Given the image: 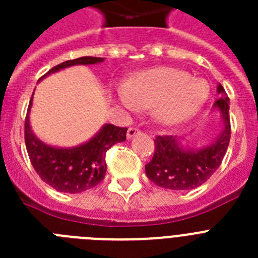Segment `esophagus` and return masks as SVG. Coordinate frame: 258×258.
Listing matches in <instances>:
<instances>
[{
    "instance_id": "1",
    "label": "esophagus",
    "mask_w": 258,
    "mask_h": 258,
    "mask_svg": "<svg viewBox=\"0 0 258 258\" xmlns=\"http://www.w3.org/2000/svg\"><path fill=\"white\" fill-rule=\"evenodd\" d=\"M137 134H139V128H137V127H130V128L127 130V138H128V139L135 137Z\"/></svg>"
}]
</instances>
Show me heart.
I'll use <instances>...</instances> for the list:
<instances>
[{"label":"heart","mask_w":258,"mask_h":258,"mask_svg":"<svg viewBox=\"0 0 258 258\" xmlns=\"http://www.w3.org/2000/svg\"><path fill=\"white\" fill-rule=\"evenodd\" d=\"M208 97V83L169 67L142 72L119 91V100L125 108L155 107L158 117L166 124L187 120L202 108Z\"/></svg>","instance_id":"obj_1"}]
</instances>
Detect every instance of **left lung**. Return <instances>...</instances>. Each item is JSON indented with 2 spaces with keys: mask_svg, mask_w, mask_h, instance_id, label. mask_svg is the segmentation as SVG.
I'll use <instances>...</instances> for the list:
<instances>
[{
  "mask_svg": "<svg viewBox=\"0 0 258 258\" xmlns=\"http://www.w3.org/2000/svg\"><path fill=\"white\" fill-rule=\"evenodd\" d=\"M220 99L214 107L222 113L224 127L212 145L204 149H183L178 138L163 135L155 138L153 159L146 165V175L151 182L170 190H191L204 184L214 174L224 159L230 141L229 97L218 84Z\"/></svg>",
  "mask_w": 258,
  "mask_h": 258,
  "instance_id": "left-lung-1",
  "label": "left lung"
}]
</instances>
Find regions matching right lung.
Here are the masks:
<instances>
[{
    "label": "right lung",
    "mask_w": 258,
    "mask_h": 258,
    "mask_svg": "<svg viewBox=\"0 0 258 258\" xmlns=\"http://www.w3.org/2000/svg\"><path fill=\"white\" fill-rule=\"evenodd\" d=\"M104 60L103 57H84L68 60L53 67L42 78L72 66H91ZM41 78V79H42ZM29 108L25 117V146L29 159L40 178L50 187L61 192L78 194L95 187L104 179L107 171L105 153L113 145L125 141V127L104 124L87 143L72 149H60L42 143L30 128Z\"/></svg>",
    "instance_id": "obj_1"
}]
</instances>
